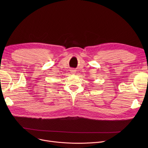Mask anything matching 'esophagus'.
<instances>
[{"label":"esophagus","mask_w":148,"mask_h":148,"mask_svg":"<svg viewBox=\"0 0 148 148\" xmlns=\"http://www.w3.org/2000/svg\"><path fill=\"white\" fill-rule=\"evenodd\" d=\"M71 73H73V74L75 73H74V72H75V71H74V69H72V70H71Z\"/></svg>","instance_id":"34e87169"}]
</instances>
